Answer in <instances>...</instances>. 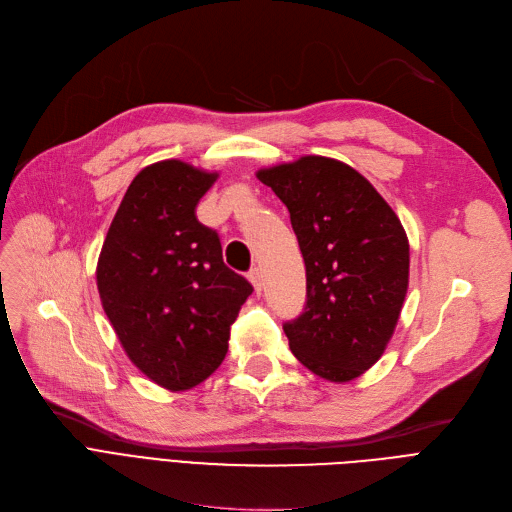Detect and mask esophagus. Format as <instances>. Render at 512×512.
I'll use <instances>...</instances> for the list:
<instances>
[{
    "label": "esophagus",
    "instance_id": "34e87169",
    "mask_svg": "<svg viewBox=\"0 0 512 512\" xmlns=\"http://www.w3.org/2000/svg\"><path fill=\"white\" fill-rule=\"evenodd\" d=\"M250 281H252V285H254V289H256V294H260L262 291V285H264V279H262V271L258 269V266H254V269L250 271Z\"/></svg>",
    "mask_w": 512,
    "mask_h": 512
}]
</instances>
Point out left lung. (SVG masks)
I'll list each match as a JSON object with an SVG mask.
<instances>
[{
    "instance_id": "obj_1",
    "label": "left lung",
    "mask_w": 512,
    "mask_h": 512,
    "mask_svg": "<svg viewBox=\"0 0 512 512\" xmlns=\"http://www.w3.org/2000/svg\"><path fill=\"white\" fill-rule=\"evenodd\" d=\"M256 177L287 206L306 264V306L283 325L308 371L348 383L385 352L408 289L410 248L396 212L352 166L304 156Z\"/></svg>"
}]
</instances>
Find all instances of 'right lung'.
<instances>
[{"label": "right lung", "mask_w": 512, "mask_h": 512, "mask_svg": "<svg viewBox=\"0 0 512 512\" xmlns=\"http://www.w3.org/2000/svg\"><path fill=\"white\" fill-rule=\"evenodd\" d=\"M181 160L131 181L97 260L104 312L135 367L170 392L208 379L252 285L223 262L218 233L196 206L216 181Z\"/></svg>", "instance_id": "right-lung-1"}]
</instances>
